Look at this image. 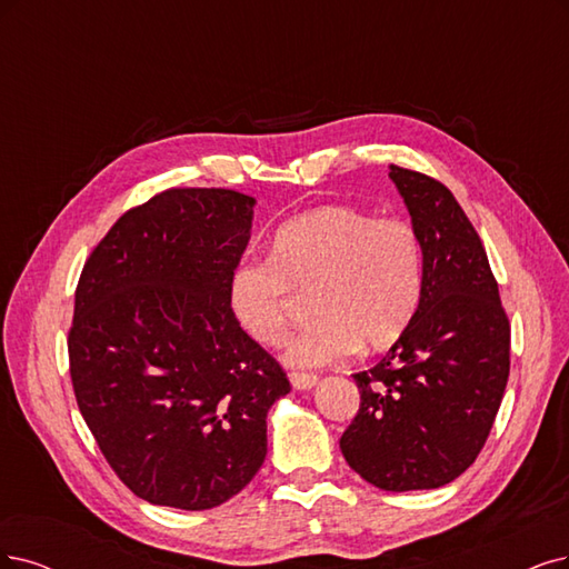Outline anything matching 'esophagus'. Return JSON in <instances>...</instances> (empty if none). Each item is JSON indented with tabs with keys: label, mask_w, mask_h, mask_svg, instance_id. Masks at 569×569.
Listing matches in <instances>:
<instances>
[{
	"label": "esophagus",
	"mask_w": 569,
	"mask_h": 569,
	"mask_svg": "<svg viewBox=\"0 0 569 569\" xmlns=\"http://www.w3.org/2000/svg\"><path fill=\"white\" fill-rule=\"evenodd\" d=\"M317 382H319V377L311 372H290V385L298 391H309Z\"/></svg>",
	"instance_id": "34e87169"
}]
</instances>
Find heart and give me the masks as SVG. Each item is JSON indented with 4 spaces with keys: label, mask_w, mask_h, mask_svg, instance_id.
<instances>
[{
    "label": "heart",
    "mask_w": 569,
    "mask_h": 569,
    "mask_svg": "<svg viewBox=\"0 0 569 569\" xmlns=\"http://www.w3.org/2000/svg\"><path fill=\"white\" fill-rule=\"evenodd\" d=\"M296 290H311L319 317L290 340V366L338 363L361 345L387 349L403 338L422 302V241L398 216L375 218L340 203L307 210L277 229L269 258L234 269L229 300L252 340L277 347L288 332Z\"/></svg>",
    "instance_id": "heart-1"
}]
</instances>
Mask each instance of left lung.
<instances>
[{"label": "left lung", "mask_w": 569, "mask_h": 569, "mask_svg": "<svg viewBox=\"0 0 569 569\" xmlns=\"http://www.w3.org/2000/svg\"><path fill=\"white\" fill-rule=\"evenodd\" d=\"M425 252L417 317L385 359L356 372L361 406L347 465L389 492L433 490L486 446L511 366V326L478 231L450 189L391 163Z\"/></svg>", "instance_id": "left-lung-1"}]
</instances>
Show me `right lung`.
<instances>
[{"mask_svg":"<svg viewBox=\"0 0 569 569\" xmlns=\"http://www.w3.org/2000/svg\"><path fill=\"white\" fill-rule=\"evenodd\" d=\"M252 206L234 189H166L126 210L81 269L77 406L123 486L159 507L203 511L241 492L267 455V412L290 391L229 300Z\"/></svg>","mask_w":569,"mask_h":569,"instance_id":"1","label":"right lung"}]
</instances>
